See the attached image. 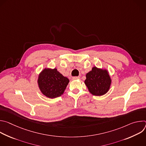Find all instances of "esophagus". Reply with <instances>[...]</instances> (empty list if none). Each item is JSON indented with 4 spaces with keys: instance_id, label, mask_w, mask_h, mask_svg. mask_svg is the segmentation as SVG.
Returning <instances> with one entry per match:
<instances>
[{
    "instance_id": "34e87169",
    "label": "esophagus",
    "mask_w": 146,
    "mask_h": 146,
    "mask_svg": "<svg viewBox=\"0 0 146 146\" xmlns=\"http://www.w3.org/2000/svg\"><path fill=\"white\" fill-rule=\"evenodd\" d=\"M80 77L79 76H75V77H73L72 79L73 80H76V79H80Z\"/></svg>"
}]
</instances>
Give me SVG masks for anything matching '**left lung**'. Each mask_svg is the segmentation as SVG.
Listing matches in <instances>:
<instances>
[{
	"label": "left lung",
	"instance_id": "1",
	"mask_svg": "<svg viewBox=\"0 0 146 146\" xmlns=\"http://www.w3.org/2000/svg\"><path fill=\"white\" fill-rule=\"evenodd\" d=\"M111 82V78L106 70L94 67L86 74L85 84L92 95L100 96L108 92Z\"/></svg>",
	"mask_w": 146,
	"mask_h": 146
}]
</instances>
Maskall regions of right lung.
<instances>
[{"label":"right lung","mask_w":146,"mask_h":146,"mask_svg":"<svg viewBox=\"0 0 146 146\" xmlns=\"http://www.w3.org/2000/svg\"><path fill=\"white\" fill-rule=\"evenodd\" d=\"M69 82V79L62 76L57 69H45L38 78L41 92L50 98H55L64 94Z\"/></svg>","instance_id":"right-lung-1"}]
</instances>
